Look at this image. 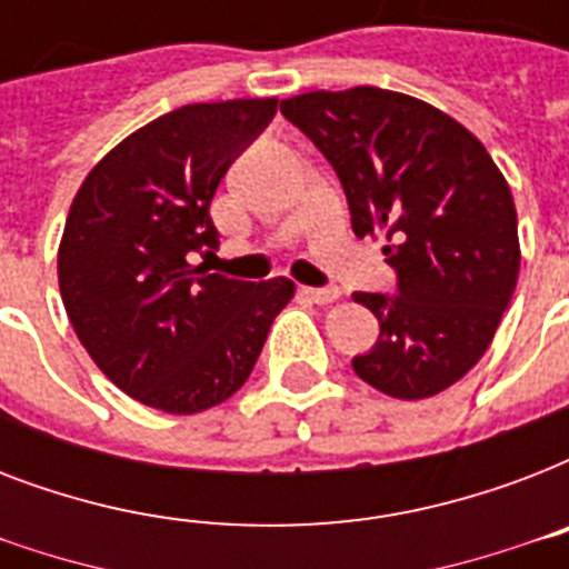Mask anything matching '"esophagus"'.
<instances>
[{
    "mask_svg": "<svg viewBox=\"0 0 569 569\" xmlns=\"http://www.w3.org/2000/svg\"><path fill=\"white\" fill-rule=\"evenodd\" d=\"M303 295L316 303H333L339 301V289L337 286H328V289H303Z\"/></svg>",
    "mask_w": 569,
    "mask_h": 569,
    "instance_id": "1",
    "label": "esophagus"
}]
</instances>
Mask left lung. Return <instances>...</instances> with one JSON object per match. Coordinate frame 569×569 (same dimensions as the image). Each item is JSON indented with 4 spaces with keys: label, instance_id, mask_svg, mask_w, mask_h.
Here are the masks:
<instances>
[{
    "label": "left lung",
    "instance_id": "obj_1",
    "mask_svg": "<svg viewBox=\"0 0 569 569\" xmlns=\"http://www.w3.org/2000/svg\"><path fill=\"white\" fill-rule=\"evenodd\" d=\"M280 111L333 164L357 236H383L398 271V295L355 292L380 321L355 372L401 401L458 383L493 342L520 274L502 171L467 127L407 93L310 91Z\"/></svg>",
    "mask_w": 569,
    "mask_h": 569
}]
</instances>
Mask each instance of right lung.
Segmentation results:
<instances>
[{
  "label": "right lung",
  "mask_w": 569,
  "mask_h": 569,
  "mask_svg": "<svg viewBox=\"0 0 569 569\" xmlns=\"http://www.w3.org/2000/svg\"><path fill=\"white\" fill-rule=\"evenodd\" d=\"M274 111L277 97L168 111L76 191L58 244L61 301L100 372L141 405L191 416L227 401L295 298L289 277L244 283L189 262L218 244L214 191Z\"/></svg>",
  "instance_id": "1"
}]
</instances>
